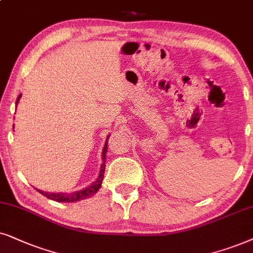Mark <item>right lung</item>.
Here are the masks:
<instances>
[{
  "label": "right lung",
  "instance_id": "obj_1",
  "mask_svg": "<svg viewBox=\"0 0 253 253\" xmlns=\"http://www.w3.org/2000/svg\"><path fill=\"white\" fill-rule=\"evenodd\" d=\"M22 95L18 96V98L16 100V104L18 103L19 98H21ZM110 136H107L106 139V143L104 146L103 149V163H102V169L99 171V176L97 178L96 181L84 188V190L77 191V192H73V193H48V192H43L40 190H37L39 193H42V195H45L46 198H48L50 200H55L59 201V203H75V201L82 200V199H86V198H90L91 195L96 193L97 191L99 190L100 185H102L103 178H104V172H105V161H106V151H107V140H109Z\"/></svg>",
  "mask_w": 253,
  "mask_h": 253
}]
</instances>
